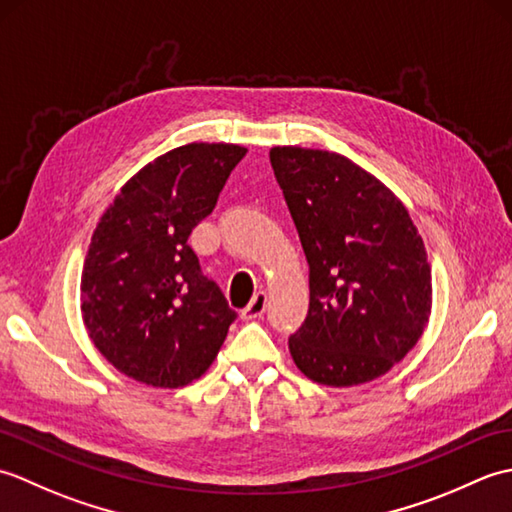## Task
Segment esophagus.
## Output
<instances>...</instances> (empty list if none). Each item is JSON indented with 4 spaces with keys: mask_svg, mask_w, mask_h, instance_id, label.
Returning <instances> with one entry per match:
<instances>
[{
    "mask_svg": "<svg viewBox=\"0 0 512 512\" xmlns=\"http://www.w3.org/2000/svg\"><path fill=\"white\" fill-rule=\"evenodd\" d=\"M266 303H268L266 292H257V295L250 299L248 306L242 310V319L244 321H253L257 317H262V314L266 312Z\"/></svg>",
    "mask_w": 512,
    "mask_h": 512,
    "instance_id": "obj_1",
    "label": "esophagus"
}]
</instances>
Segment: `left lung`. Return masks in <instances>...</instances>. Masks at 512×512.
<instances>
[{
	"mask_svg": "<svg viewBox=\"0 0 512 512\" xmlns=\"http://www.w3.org/2000/svg\"><path fill=\"white\" fill-rule=\"evenodd\" d=\"M270 165L310 266L292 361L325 387L387 374L420 341L433 303L427 250L407 206L334 151L273 147Z\"/></svg>",
	"mask_w": 512,
	"mask_h": 512,
	"instance_id": "1",
	"label": "left lung"
}]
</instances>
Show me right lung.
<instances>
[{
    "mask_svg": "<svg viewBox=\"0 0 512 512\" xmlns=\"http://www.w3.org/2000/svg\"><path fill=\"white\" fill-rule=\"evenodd\" d=\"M246 151L228 143L167 151L123 184L94 228L81 273L83 325L96 350L138 383H193L235 321L187 239Z\"/></svg>",
    "mask_w": 512,
    "mask_h": 512,
    "instance_id": "right-lung-1",
    "label": "right lung"
}]
</instances>
